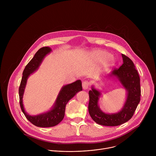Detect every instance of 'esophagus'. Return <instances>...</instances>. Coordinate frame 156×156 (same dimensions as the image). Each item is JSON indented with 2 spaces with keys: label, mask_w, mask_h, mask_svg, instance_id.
I'll return each mask as SVG.
<instances>
[{
  "label": "esophagus",
  "mask_w": 156,
  "mask_h": 156,
  "mask_svg": "<svg viewBox=\"0 0 156 156\" xmlns=\"http://www.w3.org/2000/svg\"><path fill=\"white\" fill-rule=\"evenodd\" d=\"M82 86H83V90H86L89 87V86H90V83L88 81H83L82 83Z\"/></svg>",
  "instance_id": "esophagus-1"
}]
</instances>
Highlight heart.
<instances>
[{"instance_id":"1","label":"heart","mask_w":156,"mask_h":156,"mask_svg":"<svg viewBox=\"0 0 156 156\" xmlns=\"http://www.w3.org/2000/svg\"><path fill=\"white\" fill-rule=\"evenodd\" d=\"M90 57L93 62L95 63L103 62V67L106 69L112 63L113 61L112 57L110 56V54L105 51L97 49L93 51L90 54Z\"/></svg>"}]
</instances>
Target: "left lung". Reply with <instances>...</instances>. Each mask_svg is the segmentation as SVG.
<instances>
[{
  "label": "left lung",
  "mask_w": 156,
  "mask_h": 156,
  "mask_svg": "<svg viewBox=\"0 0 156 156\" xmlns=\"http://www.w3.org/2000/svg\"><path fill=\"white\" fill-rule=\"evenodd\" d=\"M122 56L123 64L108 75L110 77L115 76L127 91L126 101L120 112L115 114L103 112L98 105L101 92L93 86L89 91V113L95 122L101 125L114 126L126 122L133 117L140 101V78L138 71L129 57L124 54Z\"/></svg>",
  "instance_id": "1"
}]
</instances>
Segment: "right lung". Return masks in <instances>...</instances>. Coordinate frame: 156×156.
Returning <instances> with one entry per match:
<instances>
[{
	"instance_id": "add662e5",
	"label": "right lung",
	"mask_w": 156,
	"mask_h": 156,
	"mask_svg": "<svg viewBox=\"0 0 156 156\" xmlns=\"http://www.w3.org/2000/svg\"><path fill=\"white\" fill-rule=\"evenodd\" d=\"M51 51V49L49 47H43L37 51L34 57L25 66L19 87L20 105L22 112L31 123L38 127H51L58 125L64 117L66 104L78 92L82 91L81 81L80 80H77L62 87L54 106L48 112L34 116L25 112L23 104V96L27 80L31 74L37 70L44 58Z\"/></svg>"
}]
</instances>
